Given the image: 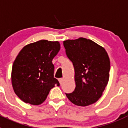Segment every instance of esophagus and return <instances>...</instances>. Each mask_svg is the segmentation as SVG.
Instances as JSON below:
<instances>
[{"label":"esophagus","instance_id":"esophagus-1","mask_svg":"<svg viewBox=\"0 0 128 128\" xmlns=\"http://www.w3.org/2000/svg\"><path fill=\"white\" fill-rule=\"evenodd\" d=\"M62 81H63V78H58V82H59L60 84H61L62 83Z\"/></svg>","mask_w":128,"mask_h":128}]
</instances>
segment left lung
Here are the masks:
<instances>
[{
    "label": "left lung",
    "instance_id": "obj_1",
    "mask_svg": "<svg viewBox=\"0 0 128 128\" xmlns=\"http://www.w3.org/2000/svg\"><path fill=\"white\" fill-rule=\"evenodd\" d=\"M66 53L74 68L75 89L66 94L71 103L86 106L103 95L109 80L110 61L103 47L90 40L80 38L63 42Z\"/></svg>",
    "mask_w": 128,
    "mask_h": 128
}]
</instances>
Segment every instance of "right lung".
Instances as JSON below:
<instances>
[{"label":"right lung","mask_w":128,"mask_h":128,"mask_svg":"<svg viewBox=\"0 0 128 128\" xmlns=\"http://www.w3.org/2000/svg\"><path fill=\"white\" fill-rule=\"evenodd\" d=\"M58 41L40 40L24 47L12 67L11 82L14 91L24 102L39 105L49 92L59 83L54 78L52 60L58 54Z\"/></svg>","instance_id":"obj_1"}]
</instances>
